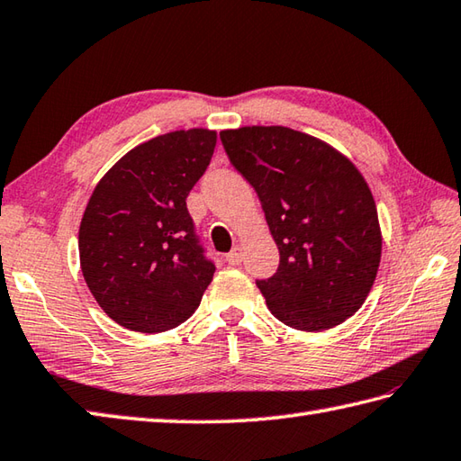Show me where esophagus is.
<instances>
[{
  "instance_id": "34e87169",
  "label": "esophagus",
  "mask_w": 461,
  "mask_h": 461,
  "mask_svg": "<svg viewBox=\"0 0 461 461\" xmlns=\"http://www.w3.org/2000/svg\"><path fill=\"white\" fill-rule=\"evenodd\" d=\"M225 259H228L230 266H240L241 259H243V248L241 246H236L233 248L228 256H225Z\"/></svg>"
}]
</instances>
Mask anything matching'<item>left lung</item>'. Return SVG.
<instances>
[{"label":"left lung","instance_id":"left-lung-1","mask_svg":"<svg viewBox=\"0 0 461 461\" xmlns=\"http://www.w3.org/2000/svg\"><path fill=\"white\" fill-rule=\"evenodd\" d=\"M264 207L279 267L258 282L267 310L294 330L339 326L362 308L382 259L369 185L330 143L284 125L220 131Z\"/></svg>","mask_w":461,"mask_h":461}]
</instances>
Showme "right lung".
<instances>
[{"instance_id":"obj_1","label":"right lung","mask_w":461,"mask_h":461,"mask_svg":"<svg viewBox=\"0 0 461 461\" xmlns=\"http://www.w3.org/2000/svg\"><path fill=\"white\" fill-rule=\"evenodd\" d=\"M218 133L194 128L130 149L99 179L79 223L89 292L125 330L159 333L192 315L215 266L185 197L210 166Z\"/></svg>"}]
</instances>
